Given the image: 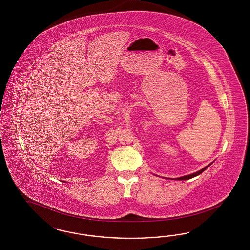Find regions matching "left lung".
<instances>
[{"label":"left lung","mask_w":250,"mask_h":250,"mask_svg":"<svg viewBox=\"0 0 250 250\" xmlns=\"http://www.w3.org/2000/svg\"><path fill=\"white\" fill-rule=\"evenodd\" d=\"M212 164V163H211ZM211 164H209L208 166L205 167H204L203 169H201V170H199V171H197L195 173H192V174L186 175V176H183V177H180V178H177V179H175V180H180V181H182V180H189V179H191V178H193V177H195V176H198V175L201 174V173H203L204 171H205V169L208 167L210 166Z\"/></svg>","instance_id":"8db88e82"}]
</instances>
